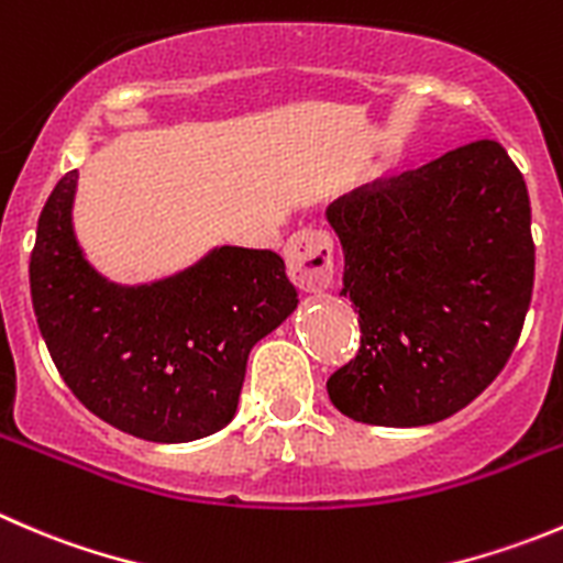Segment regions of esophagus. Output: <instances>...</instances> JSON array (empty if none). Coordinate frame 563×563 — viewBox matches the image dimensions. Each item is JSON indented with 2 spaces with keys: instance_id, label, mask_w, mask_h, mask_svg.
Wrapping results in <instances>:
<instances>
[{
  "instance_id": "obj_1",
  "label": "esophagus",
  "mask_w": 563,
  "mask_h": 563,
  "mask_svg": "<svg viewBox=\"0 0 563 563\" xmlns=\"http://www.w3.org/2000/svg\"><path fill=\"white\" fill-rule=\"evenodd\" d=\"M283 255H286L288 277L302 291H321L332 283L335 247H332V239L327 231H319V228L297 231L283 247Z\"/></svg>"
}]
</instances>
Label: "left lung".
Instances as JSON below:
<instances>
[{
  "label": "left lung",
  "mask_w": 563,
  "mask_h": 563,
  "mask_svg": "<svg viewBox=\"0 0 563 563\" xmlns=\"http://www.w3.org/2000/svg\"><path fill=\"white\" fill-rule=\"evenodd\" d=\"M360 349L330 401L374 427H427L473 401L517 346L533 291L531 200L495 140L462 145L327 209Z\"/></svg>",
  "instance_id": "left-lung-1"
}]
</instances>
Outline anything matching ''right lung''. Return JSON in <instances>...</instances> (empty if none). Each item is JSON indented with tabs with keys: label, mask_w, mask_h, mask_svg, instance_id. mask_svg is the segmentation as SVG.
<instances>
[{
	"label": "right lung",
	"mask_w": 563,
	"mask_h": 563,
	"mask_svg": "<svg viewBox=\"0 0 563 563\" xmlns=\"http://www.w3.org/2000/svg\"><path fill=\"white\" fill-rule=\"evenodd\" d=\"M76 170L37 220L30 291L48 354L109 427L151 443L209 438L233 420L250 349L297 308L272 250L214 247L178 275L118 286L81 255L70 225Z\"/></svg>",
	"instance_id": "1"
}]
</instances>
